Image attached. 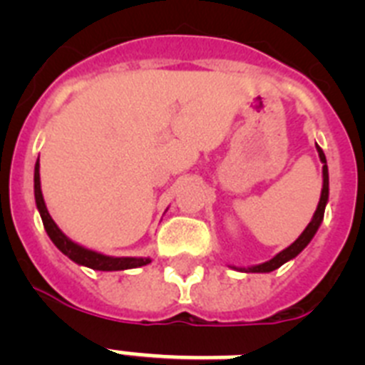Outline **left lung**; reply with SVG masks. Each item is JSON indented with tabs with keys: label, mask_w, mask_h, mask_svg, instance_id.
Wrapping results in <instances>:
<instances>
[{
	"label": "left lung",
	"mask_w": 365,
	"mask_h": 365,
	"mask_svg": "<svg viewBox=\"0 0 365 365\" xmlns=\"http://www.w3.org/2000/svg\"><path fill=\"white\" fill-rule=\"evenodd\" d=\"M316 151H318V157H320L322 164H324V168H322V179H324V182H322V195H320V201H318V206H316V212L314 215H312L311 222L307 225V228L299 234L298 240L294 241L292 245H289V247L285 248V250H282L279 254H276V256L272 257V259L265 261V263H259V265H252V267H234L230 265L232 269L235 270H241V272H272V270L279 269L282 265H285L287 261L294 259L296 256H298L299 252H302L303 248L307 247L309 243H311V240L314 237V234L318 232V228H320L322 221H324V214H325V206H327V201H329V170H327V159H325V153L322 151V148L316 144Z\"/></svg>",
	"instance_id": "1"
}]
</instances>
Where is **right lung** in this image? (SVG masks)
<instances>
[{
    "label": "right lung",
    "mask_w": 365,
    "mask_h": 365,
    "mask_svg": "<svg viewBox=\"0 0 365 365\" xmlns=\"http://www.w3.org/2000/svg\"><path fill=\"white\" fill-rule=\"evenodd\" d=\"M34 199H36V208L41 215L43 221V228L47 235L51 237L56 248L62 254H66L71 261H74L76 265L87 267L93 270H102V272H113V270H128V269H138L148 263H151L150 257H115V256H106L102 252H96L91 248H86L82 245L74 243L69 240L56 222L51 217L47 206L43 201V193H41V182H40V159L36 160L34 166Z\"/></svg>",
    "instance_id": "obj_1"
}]
</instances>
